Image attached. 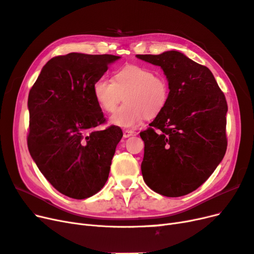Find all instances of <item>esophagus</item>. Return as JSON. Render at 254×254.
Returning <instances> with one entry per match:
<instances>
[{
    "label": "esophagus",
    "mask_w": 254,
    "mask_h": 254,
    "mask_svg": "<svg viewBox=\"0 0 254 254\" xmlns=\"http://www.w3.org/2000/svg\"><path fill=\"white\" fill-rule=\"evenodd\" d=\"M133 135H135L134 130H132V129H124V137L125 138H128V137L133 136Z\"/></svg>",
    "instance_id": "obj_1"
}]
</instances>
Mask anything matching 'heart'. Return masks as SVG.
<instances>
[{"instance_id":"1","label":"heart","mask_w":254,"mask_h":254,"mask_svg":"<svg viewBox=\"0 0 254 254\" xmlns=\"http://www.w3.org/2000/svg\"><path fill=\"white\" fill-rule=\"evenodd\" d=\"M96 102L112 113L125 98V104L113 114L111 124L134 127L144 118H154L166 109L170 87L166 78L141 65H126L114 71L112 81L100 78L93 85Z\"/></svg>"}]
</instances>
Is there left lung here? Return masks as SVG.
Segmentation results:
<instances>
[{
  "mask_svg": "<svg viewBox=\"0 0 254 254\" xmlns=\"http://www.w3.org/2000/svg\"><path fill=\"white\" fill-rule=\"evenodd\" d=\"M136 57L160 66L170 87L166 109L140 133L143 181L163 196L187 195L207 181L225 156V95L208 67L177 51Z\"/></svg>",
  "mask_w": 254,
  "mask_h": 254,
  "instance_id": "8db88e82",
  "label": "left lung"
}]
</instances>
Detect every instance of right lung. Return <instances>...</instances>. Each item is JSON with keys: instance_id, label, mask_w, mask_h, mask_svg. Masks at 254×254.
Instances as JSON below:
<instances>
[{"instance_id": "obj_1", "label": "right lung", "mask_w": 254, "mask_h": 254, "mask_svg": "<svg viewBox=\"0 0 254 254\" xmlns=\"http://www.w3.org/2000/svg\"><path fill=\"white\" fill-rule=\"evenodd\" d=\"M120 59L113 55L70 53L48 61L28 95L31 158L60 193L84 199L109 178L122 138L120 127H95L105 122L93 85Z\"/></svg>"}]
</instances>
